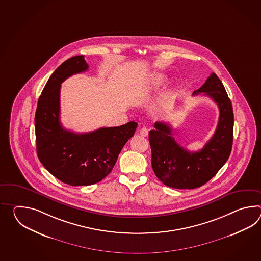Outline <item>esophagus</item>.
I'll list each match as a JSON object with an SVG mask.
<instances>
[{
    "label": "esophagus",
    "instance_id": "34e87169",
    "mask_svg": "<svg viewBox=\"0 0 261 261\" xmlns=\"http://www.w3.org/2000/svg\"><path fill=\"white\" fill-rule=\"evenodd\" d=\"M139 134H140L142 137H146V136H148V129L146 127L140 128V130H139Z\"/></svg>",
    "mask_w": 261,
    "mask_h": 261
}]
</instances>
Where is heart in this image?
<instances>
[{"mask_svg":"<svg viewBox=\"0 0 261 261\" xmlns=\"http://www.w3.org/2000/svg\"><path fill=\"white\" fill-rule=\"evenodd\" d=\"M165 81H166V80H165L164 76H162V75H158V76L155 77L154 83H155V85H161Z\"/></svg>","mask_w":261,"mask_h":261,"instance_id":"1","label":"heart"}]
</instances>
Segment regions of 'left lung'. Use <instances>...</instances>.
Instances as JSON below:
<instances>
[{"label":"left lung","instance_id":"left-lung-1","mask_svg":"<svg viewBox=\"0 0 261 261\" xmlns=\"http://www.w3.org/2000/svg\"><path fill=\"white\" fill-rule=\"evenodd\" d=\"M204 93L219 109V120L214 136L200 151H189L177 143L172 128L155 122L149 133L151 168L158 180L175 189H194L208 182L227 161L233 142L234 116L231 102L219 77L213 73L193 95Z\"/></svg>","mask_w":261,"mask_h":261}]
</instances>
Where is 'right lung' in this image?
Listing matches in <instances>:
<instances>
[{"instance_id": "right-lung-1", "label": "right lung", "mask_w": 261, "mask_h": 261, "mask_svg": "<svg viewBox=\"0 0 261 261\" xmlns=\"http://www.w3.org/2000/svg\"><path fill=\"white\" fill-rule=\"evenodd\" d=\"M88 67L83 55L61 64L46 82L35 112L37 156L47 171L72 186H91L106 178L138 127L137 122H129L84 134L63 127L60 122L61 84Z\"/></svg>"}]
</instances>
